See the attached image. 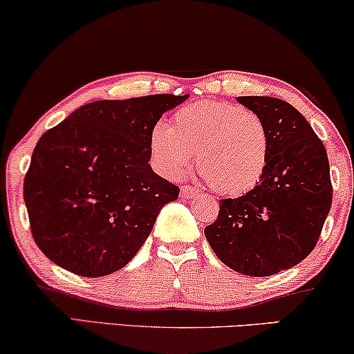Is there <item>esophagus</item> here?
Returning <instances> with one entry per match:
<instances>
[{
	"mask_svg": "<svg viewBox=\"0 0 354 354\" xmlns=\"http://www.w3.org/2000/svg\"><path fill=\"white\" fill-rule=\"evenodd\" d=\"M198 195V190L196 188H193L192 185H183L182 190H180V196L183 200H190V198L196 196Z\"/></svg>",
	"mask_w": 354,
	"mask_h": 354,
	"instance_id": "1",
	"label": "esophagus"
}]
</instances>
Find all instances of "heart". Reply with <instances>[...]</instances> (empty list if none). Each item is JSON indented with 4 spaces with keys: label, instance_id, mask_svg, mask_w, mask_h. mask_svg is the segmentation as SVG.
<instances>
[{
    "label": "heart",
    "instance_id": "obj_1",
    "mask_svg": "<svg viewBox=\"0 0 354 354\" xmlns=\"http://www.w3.org/2000/svg\"><path fill=\"white\" fill-rule=\"evenodd\" d=\"M153 164L176 178L196 156L201 177L221 195H241L258 185L269 158L264 120L243 106L224 101L187 104L169 129L159 122L149 137Z\"/></svg>",
    "mask_w": 354,
    "mask_h": 354
}]
</instances>
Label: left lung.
I'll list each match as a JSON object with an SVG mask.
<instances>
[{"label":"left lung","mask_w":354,"mask_h":354,"mask_svg":"<svg viewBox=\"0 0 354 354\" xmlns=\"http://www.w3.org/2000/svg\"><path fill=\"white\" fill-rule=\"evenodd\" d=\"M264 120L268 167L253 190L219 200V216L205 229L217 258L236 272L268 277L306 258L332 206L327 151L311 125L287 101L239 96Z\"/></svg>","instance_id":"1"}]
</instances>
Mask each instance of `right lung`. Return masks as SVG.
I'll use <instances>...</instances> for the list:
<instances>
[{
  "label": "right lung",
  "mask_w": 354,
  "mask_h": 354,
  "mask_svg": "<svg viewBox=\"0 0 354 354\" xmlns=\"http://www.w3.org/2000/svg\"><path fill=\"white\" fill-rule=\"evenodd\" d=\"M188 95L101 100L45 132L24 178L30 229L48 259L82 277L130 263L178 187L149 166V137Z\"/></svg>",
  "instance_id": "obj_1"
}]
</instances>
